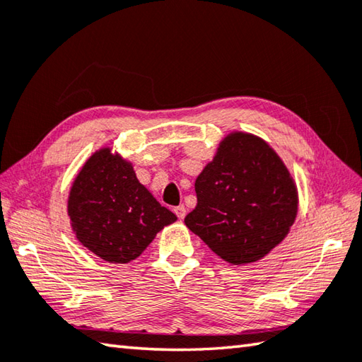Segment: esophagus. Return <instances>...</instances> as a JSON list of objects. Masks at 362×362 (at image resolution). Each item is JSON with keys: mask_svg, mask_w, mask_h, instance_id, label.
<instances>
[{"mask_svg": "<svg viewBox=\"0 0 362 362\" xmlns=\"http://www.w3.org/2000/svg\"><path fill=\"white\" fill-rule=\"evenodd\" d=\"M174 214L177 215V218H179V219H183V218H185V215H187V209H185V205H177V207L174 209Z\"/></svg>", "mask_w": 362, "mask_h": 362, "instance_id": "obj_1", "label": "esophagus"}]
</instances>
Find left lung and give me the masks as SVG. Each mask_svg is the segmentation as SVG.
I'll return each mask as SVG.
<instances>
[{
	"label": "left lung",
	"instance_id": "1",
	"mask_svg": "<svg viewBox=\"0 0 362 362\" xmlns=\"http://www.w3.org/2000/svg\"><path fill=\"white\" fill-rule=\"evenodd\" d=\"M187 228L232 265L257 262L287 237L298 189L287 166L256 134L232 132L194 183Z\"/></svg>",
	"mask_w": 362,
	"mask_h": 362
}]
</instances>
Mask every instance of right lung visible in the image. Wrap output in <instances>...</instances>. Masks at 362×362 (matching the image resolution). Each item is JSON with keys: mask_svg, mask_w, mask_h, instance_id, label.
<instances>
[{"mask_svg": "<svg viewBox=\"0 0 362 362\" xmlns=\"http://www.w3.org/2000/svg\"><path fill=\"white\" fill-rule=\"evenodd\" d=\"M67 215L78 242L110 264L139 257L177 219L139 183L132 163L111 147L92 153L75 177Z\"/></svg>", "mask_w": 362, "mask_h": 362, "instance_id": "add662e5", "label": "right lung"}]
</instances>
